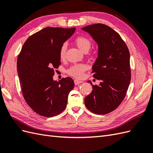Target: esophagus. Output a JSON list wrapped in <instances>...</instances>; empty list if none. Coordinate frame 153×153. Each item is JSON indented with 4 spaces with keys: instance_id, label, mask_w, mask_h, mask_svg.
Segmentation results:
<instances>
[{
    "instance_id": "1",
    "label": "esophagus",
    "mask_w": 153,
    "mask_h": 153,
    "mask_svg": "<svg viewBox=\"0 0 153 153\" xmlns=\"http://www.w3.org/2000/svg\"><path fill=\"white\" fill-rule=\"evenodd\" d=\"M81 83H83V81H82L81 80H79V79H74V83H75L76 85H78L81 84Z\"/></svg>"
}]
</instances>
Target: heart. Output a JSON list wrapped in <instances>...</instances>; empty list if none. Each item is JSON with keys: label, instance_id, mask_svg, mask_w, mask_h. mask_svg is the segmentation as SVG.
<instances>
[{"label": "heart", "instance_id": "heart-1", "mask_svg": "<svg viewBox=\"0 0 153 153\" xmlns=\"http://www.w3.org/2000/svg\"><path fill=\"white\" fill-rule=\"evenodd\" d=\"M74 42L82 52L87 53L91 50L92 47V42L88 37L80 36L76 38ZM66 50L67 45L66 44L62 45L59 50V57L61 60H65L66 58ZM87 68V66L85 64H77L72 66L67 70V73L69 75L76 77H81L83 75V73Z\"/></svg>", "mask_w": 153, "mask_h": 153}]
</instances>
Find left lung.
Returning a JSON list of instances; mask_svg holds the SVG:
<instances>
[{
	"mask_svg": "<svg viewBox=\"0 0 153 153\" xmlns=\"http://www.w3.org/2000/svg\"><path fill=\"white\" fill-rule=\"evenodd\" d=\"M98 45L97 57L92 66L93 77L101 81L93 85L85 98V106L97 114H106L119 106L126 95L131 74L130 53L118 33L103 24L91 25L82 28Z\"/></svg>",
	"mask_w": 153,
	"mask_h": 153,
	"instance_id": "1",
	"label": "left lung"
}]
</instances>
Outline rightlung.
I'll return each instance as SVG.
<instances>
[{"label":"right lung","instance_id":"1","mask_svg":"<svg viewBox=\"0 0 153 153\" xmlns=\"http://www.w3.org/2000/svg\"><path fill=\"white\" fill-rule=\"evenodd\" d=\"M76 28L46 27L31 36L17 58V72L23 97L38 114L52 117L63 111L74 87L71 77L54 81V69L61 65L59 50Z\"/></svg>","mask_w":153,"mask_h":153}]
</instances>
